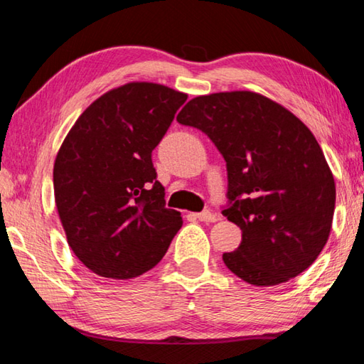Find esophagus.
<instances>
[{"mask_svg":"<svg viewBox=\"0 0 364 364\" xmlns=\"http://www.w3.org/2000/svg\"><path fill=\"white\" fill-rule=\"evenodd\" d=\"M192 218L198 219L201 222H215V220H218V215H215L211 211H203V213H198V214H192Z\"/></svg>","mask_w":364,"mask_h":364,"instance_id":"esophagus-1","label":"esophagus"}]
</instances>
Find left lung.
<instances>
[{"instance_id": "1", "label": "left lung", "mask_w": 364, "mask_h": 364, "mask_svg": "<svg viewBox=\"0 0 364 364\" xmlns=\"http://www.w3.org/2000/svg\"><path fill=\"white\" fill-rule=\"evenodd\" d=\"M205 132L227 163L222 214L241 228L224 264L254 286H275L307 270L326 245L334 177L310 129L277 102L250 91L215 92L177 114Z\"/></svg>"}]
</instances>
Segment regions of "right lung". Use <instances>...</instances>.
I'll return each instance as SVG.
<instances>
[{
  "label": "right lung",
  "instance_id": "add662e5",
  "mask_svg": "<svg viewBox=\"0 0 364 364\" xmlns=\"http://www.w3.org/2000/svg\"><path fill=\"white\" fill-rule=\"evenodd\" d=\"M187 94L127 82L92 102L57 153L54 195L68 246L100 277L129 279L153 269L182 227L166 208L151 151Z\"/></svg>",
  "mask_w": 364,
  "mask_h": 364
}]
</instances>
